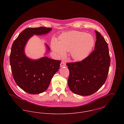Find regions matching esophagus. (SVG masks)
I'll return each mask as SVG.
<instances>
[{
  "mask_svg": "<svg viewBox=\"0 0 124 124\" xmlns=\"http://www.w3.org/2000/svg\"><path fill=\"white\" fill-rule=\"evenodd\" d=\"M66 66V62L65 61H62L61 63V64H60V66L61 67H63V66Z\"/></svg>",
  "mask_w": 124,
  "mask_h": 124,
  "instance_id": "esophagus-1",
  "label": "esophagus"
}]
</instances>
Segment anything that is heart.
<instances>
[{"instance_id": "1", "label": "heart", "mask_w": 124, "mask_h": 124, "mask_svg": "<svg viewBox=\"0 0 124 124\" xmlns=\"http://www.w3.org/2000/svg\"><path fill=\"white\" fill-rule=\"evenodd\" d=\"M94 44L93 36L84 32L71 31L62 34L59 42L54 39L52 42L53 51L59 57L71 52L72 58L77 61L85 59L88 56Z\"/></svg>"}]
</instances>
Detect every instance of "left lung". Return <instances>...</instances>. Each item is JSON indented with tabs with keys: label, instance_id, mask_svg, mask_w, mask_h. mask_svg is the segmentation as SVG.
I'll list each match as a JSON object with an SVG mask.
<instances>
[{
	"label": "left lung",
	"instance_id": "8db88e82",
	"mask_svg": "<svg viewBox=\"0 0 124 124\" xmlns=\"http://www.w3.org/2000/svg\"><path fill=\"white\" fill-rule=\"evenodd\" d=\"M94 50L81 62L67 63L70 74L68 84L77 94L87 96L100 88L106 81L110 65L107 43L95 31Z\"/></svg>",
	"mask_w": 124,
	"mask_h": 124
}]
</instances>
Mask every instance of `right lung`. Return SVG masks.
<instances>
[{"label": "right lung", "instance_id": "1", "mask_svg": "<svg viewBox=\"0 0 124 124\" xmlns=\"http://www.w3.org/2000/svg\"><path fill=\"white\" fill-rule=\"evenodd\" d=\"M50 28H28L23 31L14 40L10 54V64L13 78L18 86L30 94L44 92L49 87L54 74L60 68L61 61L47 57L33 60L24 53L25 46L29 39L34 34L48 33ZM49 51L50 48L46 44Z\"/></svg>", "mask_w": 124, "mask_h": 124}]
</instances>
